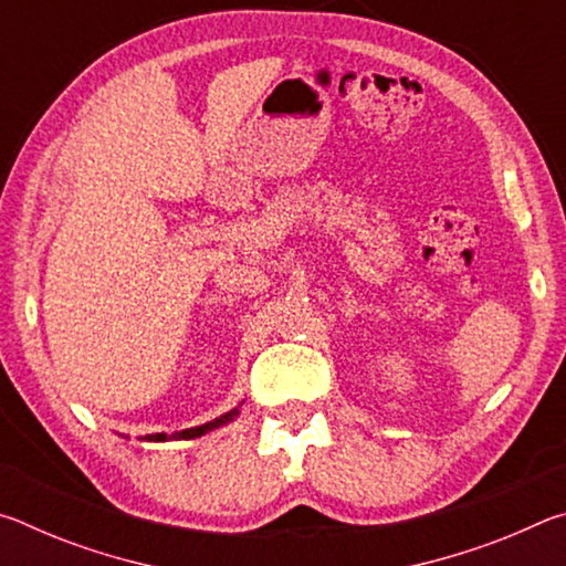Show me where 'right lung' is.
Listing matches in <instances>:
<instances>
[{
	"instance_id": "add662e5",
	"label": "right lung",
	"mask_w": 566,
	"mask_h": 566,
	"mask_svg": "<svg viewBox=\"0 0 566 566\" xmlns=\"http://www.w3.org/2000/svg\"><path fill=\"white\" fill-rule=\"evenodd\" d=\"M237 415H239V409H232V411H227V415H222V417L214 419V421H207V424H202V427L181 429V432H175V434H165V432H161V434H147V437H142V439H147V442H167V439H195V437H202L207 432H212V429H217V427L227 424V421H232Z\"/></svg>"
}]
</instances>
